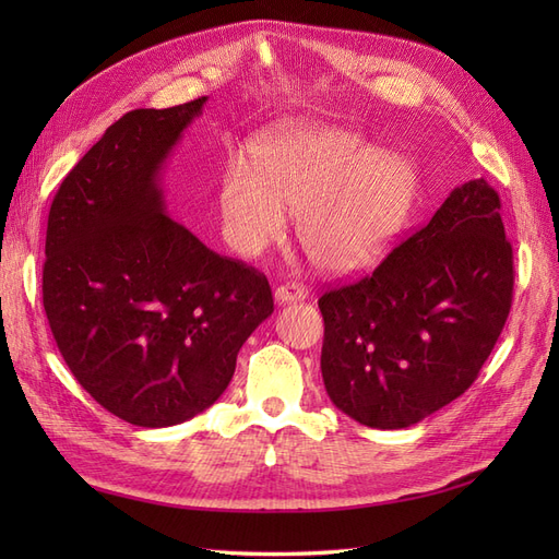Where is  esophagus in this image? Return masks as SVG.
I'll return each instance as SVG.
<instances>
[{
	"label": "esophagus",
	"instance_id": "1",
	"mask_svg": "<svg viewBox=\"0 0 559 559\" xmlns=\"http://www.w3.org/2000/svg\"><path fill=\"white\" fill-rule=\"evenodd\" d=\"M273 296H275V302H277V306H289V302L306 300L308 289H306V286L296 284V282H289V284H282V286H277Z\"/></svg>",
	"mask_w": 559,
	"mask_h": 559
}]
</instances>
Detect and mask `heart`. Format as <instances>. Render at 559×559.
Instances as JSON below:
<instances>
[{"label":"heart","mask_w":559,"mask_h":559,"mask_svg":"<svg viewBox=\"0 0 559 559\" xmlns=\"http://www.w3.org/2000/svg\"><path fill=\"white\" fill-rule=\"evenodd\" d=\"M253 168L233 160L218 189L226 238L245 257L263 251L298 216V242L333 275L378 263L396 240L417 193L408 158L378 151L357 132L296 123L253 148Z\"/></svg>","instance_id":"heart-1"}]
</instances>
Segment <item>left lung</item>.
Returning <instances> with one entry per match:
<instances>
[{
	"label": "left lung",
	"instance_id": "1",
	"mask_svg": "<svg viewBox=\"0 0 559 559\" xmlns=\"http://www.w3.org/2000/svg\"><path fill=\"white\" fill-rule=\"evenodd\" d=\"M499 210L485 179L456 186L373 275L319 298L321 378L337 411L373 429H405L478 378L513 300Z\"/></svg>",
	"mask_w": 559,
	"mask_h": 559
}]
</instances>
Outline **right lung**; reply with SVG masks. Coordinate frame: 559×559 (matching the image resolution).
I'll list each match as a JSON object with an SVG mask.
<instances>
[{"label":"right lung","instance_id":"right-lung-1","mask_svg":"<svg viewBox=\"0 0 559 559\" xmlns=\"http://www.w3.org/2000/svg\"><path fill=\"white\" fill-rule=\"evenodd\" d=\"M205 103L118 118L48 212L50 331L79 384L134 427L207 411L247 337L273 314L261 273L218 257L167 212L163 167Z\"/></svg>","mask_w":559,"mask_h":559}]
</instances>
